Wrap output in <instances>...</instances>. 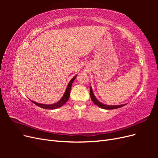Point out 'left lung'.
Wrapping results in <instances>:
<instances>
[{"label": "left lung", "mask_w": 158, "mask_h": 158, "mask_svg": "<svg viewBox=\"0 0 158 158\" xmlns=\"http://www.w3.org/2000/svg\"><path fill=\"white\" fill-rule=\"evenodd\" d=\"M90 97H91V99H92V102L96 105V106H98V107H101L102 109H117V108H119V107H121L123 106H125V105L127 104H123V105H118V106H110V105H106V104H104L102 102H100L99 101H98V100L97 99V98H95V96L94 94V92H93V90H92V87L90 86Z\"/></svg>", "instance_id": "obj_1"}]
</instances>
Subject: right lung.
Returning a JSON list of instances; mask_svg holds the SVG:
<instances>
[{"label":"right lung","instance_id":"1","mask_svg":"<svg viewBox=\"0 0 158 158\" xmlns=\"http://www.w3.org/2000/svg\"><path fill=\"white\" fill-rule=\"evenodd\" d=\"M76 76L77 75H76L74 77H73L72 78L70 82L67 85V87H66V89L65 90V92L63 95V97L61 98V99L59 100V102H57L56 103H55L53 104H49V105H47V104H42V103H37L35 102H33L32 100L30 99V101L31 102H33L34 104H35L37 106H39L40 107H41L43 109H57L59 107H60L63 106L64 104H65L66 103V102L68 101L69 97H70V90H71V87H72V84H73L74 80H75V78H76Z\"/></svg>","mask_w":158,"mask_h":158}]
</instances>
